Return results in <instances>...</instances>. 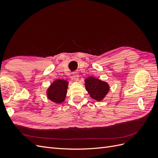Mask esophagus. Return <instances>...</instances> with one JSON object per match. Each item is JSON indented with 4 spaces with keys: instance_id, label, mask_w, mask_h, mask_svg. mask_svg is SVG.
Listing matches in <instances>:
<instances>
[{
    "instance_id": "obj_1",
    "label": "esophagus",
    "mask_w": 158,
    "mask_h": 158,
    "mask_svg": "<svg viewBox=\"0 0 158 158\" xmlns=\"http://www.w3.org/2000/svg\"><path fill=\"white\" fill-rule=\"evenodd\" d=\"M73 79L77 82V81H78L79 80V74L77 73H74L73 74Z\"/></svg>"
}]
</instances>
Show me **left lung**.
Masks as SVG:
<instances>
[{"label":"left lung","mask_w":158,"mask_h":158,"mask_svg":"<svg viewBox=\"0 0 158 158\" xmlns=\"http://www.w3.org/2000/svg\"><path fill=\"white\" fill-rule=\"evenodd\" d=\"M84 85L89 96L97 102H102L109 93V84L99 78L89 76L84 80Z\"/></svg>","instance_id":"1"}]
</instances>
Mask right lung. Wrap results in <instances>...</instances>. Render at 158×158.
<instances>
[{
    "instance_id": "add662e5",
    "label": "right lung",
    "mask_w": 158,
    "mask_h": 158,
    "mask_svg": "<svg viewBox=\"0 0 158 158\" xmlns=\"http://www.w3.org/2000/svg\"><path fill=\"white\" fill-rule=\"evenodd\" d=\"M68 86L67 80H55L46 90L47 98L56 104H61L66 99Z\"/></svg>"
}]
</instances>
